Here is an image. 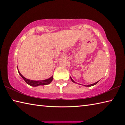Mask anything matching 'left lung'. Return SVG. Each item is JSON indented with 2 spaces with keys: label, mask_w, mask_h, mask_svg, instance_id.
<instances>
[{
  "label": "left lung",
  "mask_w": 125,
  "mask_h": 125,
  "mask_svg": "<svg viewBox=\"0 0 125 125\" xmlns=\"http://www.w3.org/2000/svg\"><path fill=\"white\" fill-rule=\"evenodd\" d=\"M71 81H72L73 83H76V82H74V81L72 80V78H71ZM98 81H97V82H96V83H93V84H88V85H84V86H86V87H91V86H94V85L96 84L98 82Z\"/></svg>",
  "instance_id": "left-lung-1"
}]
</instances>
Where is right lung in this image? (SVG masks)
<instances>
[{"mask_svg":"<svg viewBox=\"0 0 125 125\" xmlns=\"http://www.w3.org/2000/svg\"><path fill=\"white\" fill-rule=\"evenodd\" d=\"M18 73L20 76L22 77V78L25 81V82H26L28 84L30 85V86H33V87H37L38 86H44V85L48 84L49 83H51L53 79V76H52V77H49V78L46 79V80H41V81L31 80H29V79L25 78V77H24L21 73H20L19 71H18Z\"/></svg>","mask_w":125,"mask_h":125,"instance_id":"obj_1","label":"right lung"}]
</instances>
